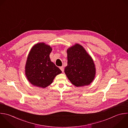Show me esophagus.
<instances>
[{
	"label": "esophagus",
	"mask_w": 128,
	"mask_h": 128,
	"mask_svg": "<svg viewBox=\"0 0 128 128\" xmlns=\"http://www.w3.org/2000/svg\"><path fill=\"white\" fill-rule=\"evenodd\" d=\"M60 70L62 71V72H64V68L63 66H60Z\"/></svg>",
	"instance_id": "obj_1"
}]
</instances>
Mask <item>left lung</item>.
<instances>
[{"label": "left lung", "mask_w": 128, "mask_h": 128, "mask_svg": "<svg viewBox=\"0 0 128 128\" xmlns=\"http://www.w3.org/2000/svg\"><path fill=\"white\" fill-rule=\"evenodd\" d=\"M68 65L64 72L75 86L89 85L94 80L96 68L92 57L81 45L76 44L68 48Z\"/></svg>", "instance_id": "8db88e82"}]
</instances>
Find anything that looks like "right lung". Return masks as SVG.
Listing matches in <instances>:
<instances>
[{
    "label": "right lung",
    "mask_w": 128,
    "mask_h": 128,
    "mask_svg": "<svg viewBox=\"0 0 128 128\" xmlns=\"http://www.w3.org/2000/svg\"><path fill=\"white\" fill-rule=\"evenodd\" d=\"M52 50L50 46L40 42L35 44L30 52L25 72L27 79L32 85L45 88L52 82L56 76L62 73L50 60Z\"/></svg>",
    "instance_id": "1"
}]
</instances>
